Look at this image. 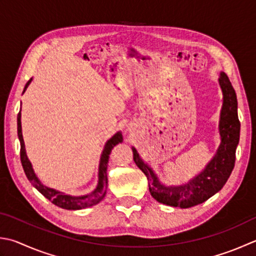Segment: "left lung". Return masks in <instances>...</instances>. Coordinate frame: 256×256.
Wrapping results in <instances>:
<instances>
[{
  "label": "left lung",
  "mask_w": 256,
  "mask_h": 256,
  "mask_svg": "<svg viewBox=\"0 0 256 256\" xmlns=\"http://www.w3.org/2000/svg\"><path fill=\"white\" fill-rule=\"evenodd\" d=\"M218 82L223 92V107L220 119V144L213 159L204 170L185 185L165 186L158 180L154 170L132 147L134 160L146 175L152 196L162 204L180 208L204 203L220 192L232 172L235 165L236 147L240 140V120L238 117V98L232 84L224 72H220Z\"/></svg>",
  "instance_id": "obj_1"
}]
</instances>
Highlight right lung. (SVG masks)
<instances>
[{
	"label": "right lung",
	"mask_w": 256,
	"mask_h": 256,
	"mask_svg": "<svg viewBox=\"0 0 256 256\" xmlns=\"http://www.w3.org/2000/svg\"><path fill=\"white\" fill-rule=\"evenodd\" d=\"M32 78L28 81L26 86H24V91L26 90L28 84H31ZM18 140H20L21 149H20V156H21V162L23 166L24 172L28 177V180H30L31 184L34 186L36 190L41 192V194L51 200L53 204L61 207V208L64 210H82L86 208V207L94 206L98 204L100 200H104L106 195V190H107V184H108V178H107V167H108V162H109V155L112 152V149L118 144L119 142H122V132H117L112 138H110L109 140L106 142L104 152L101 154L100 158V164H99V174H98V185L96 187V190L90 192L88 195L84 196H71V195H66L64 192H61L59 190H53V188H49L42 184V182L38 180V178L34 174L33 170L32 165L26 152V146H24V140L22 136V128H21V110L20 112L18 114Z\"/></svg>",
	"instance_id": "obj_1"
}]
</instances>
